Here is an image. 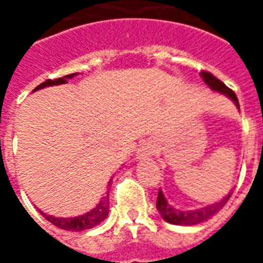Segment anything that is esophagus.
Returning <instances> with one entry per match:
<instances>
[{"label": "esophagus", "mask_w": 263, "mask_h": 263, "mask_svg": "<svg viewBox=\"0 0 263 263\" xmlns=\"http://www.w3.org/2000/svg\"><path fill=\"white\" fill-rule=\"evenodd\" d=\"M155 152V143L152 141H145L139 145V149H138V159H145V158H149L151 155H154Z\"/></svg>", "instance_id": "esophagus-1"}]
</instances>
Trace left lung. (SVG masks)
I'll use <instances>...</instances> for the list:
<instances>
[{
    "mask_svg": "<svg viewBox=\"0 0 263 263\" xmlns=\"http://www.w3.org/2000/svg\"><path fill=\"white\" fill-rule=\"evenodd\" d=\"M201 77L203 80L205 81V84L214 90V91H218L221 94H226L227 97H230L235 103L238 108H239V103H238V98L235 96V92L232 91L231 88L222 83L221 80H218L215 76H213L210 71H201ZM232 192L230 194H227L226 197L222 198L221 201L214 204H210L207 207H203V209L193 210V211H182V210H177L175 207H172L171 204L166 201L165 196L162 193V190H159L158 193V200H156V209L162 215V218L169 222V224H175V226H196V224H200L203 221L209 220L210 217H213L215 213H218L226 203L231 197Z\"/></svg>",
    "mask_w": 263,
    "mask_h": 263,
    "instance_id": "left-lung-1",
    "label": "left lung"
}]
</instances>
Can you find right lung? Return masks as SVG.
<instances>
[{"label": "right lung", "instance_id": "obj_1", "mask_svg": "<svg viewBox=\"0 0 263 263\" xmlns=\"http://www.w3.org/2000/svg\"><path fill=\"white\" fill-rule=\"evenodd\" d=\"M77 73H73V74H67L65 77H60V79H54V80H46L42 84H39L37 87H35V90L33 91H36V90H41V88H45V87L49 86H58V84H65L67 83V79H71V77H74ZM111 183V180H109ZM108 183V186H109ZM108 193L104 196L98 204L91 210V211H88L86 214L79 215V217H73V218H56L53 215H48L45 214L43 211L42 215L49 221V222H52L53 226L59 227L62 230H67V231H83V230H90L92 227L98 226L101 221H104L107 218V215H108L109 211V203H108Z\"/></svg>", "mask_w": 263, "mask_h": 263}]
</instances>
